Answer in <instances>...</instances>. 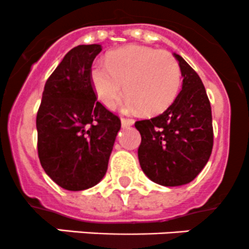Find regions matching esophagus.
Returning a JSON list of instances; mask_svg holds the SVG:
<instances>
[{"label":"esophagus","instance_id":"34e87169","mask_svg":"<svg viewBox=\"0 0 249 249\" xmlns=\"http://www.w3.org/2000/svg\"><path fill=\"white\" fill-rule=\"evenodd\" d=\"M121 124H122V127H124V128L130 127V125L134 124V120H133V119H124V117H122Z\"/></svg>","mask_w":249,"mask_h":249}]
</instances>
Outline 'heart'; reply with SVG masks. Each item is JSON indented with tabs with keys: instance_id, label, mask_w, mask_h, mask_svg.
Returning a JSON list of instances; mask_svg holds the SVG:
<instances>
[{
	"instance_id": "obj_1",
	"label": "heart",
	"mask_w": 249,
	"mask_h": 249,
	"mask_svg": "<svg viewBox=\"0 0 249 249\" xmlns=\"http://www.w3.org/2000/svg\"><path fill=\"white\" fill-rule=\"evenodd\" d=\"M90 83L98 99L114 107L124 93L127 105L146 115H157L176 100L181 83L177 59L168 52L130 44L111 52L107 65L97 63L90 69Z\"/></svg>"
}]
</instances>
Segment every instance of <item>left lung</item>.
<instances>
[{
  "mask_svg": "<svg viewBox=\"0 0 249 249\" xmlns=\"http://www.w3.org/2000/svg\"><path fill=\"white\" fill-rule=\"evenodd\" d=\"M183 86L173 104L159 116L135 122L142 135L138 159L145 176L163 186L193 181L213 147L211 104L196 71L174 53Z\"/></svg>",
  "mask_w": 249,
  "mask_h": 249,
  "instance_id": "8db88e82",
  "label": "left lung"
}]
</instances>
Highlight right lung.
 Masks as SVG:
<instances>
[{
  "instance_id": "add662e5",
  "label": "right lung",
  "mask_w": 249,
  "mask_h": 249,
  "mask_svg": "<svg viewBox=\"0 0 249 249\" xmlns=\"http://www.w3.org/2000/svg\"><path fill=\"white\" fill-rule=\"evenodd\" d=\"M100 52V44H81L66 53L44 85L36 117L42 168L69 191L86 190L104 178L121 128L90 83L92 63Z\"/></svg>"
}]
</instances>
